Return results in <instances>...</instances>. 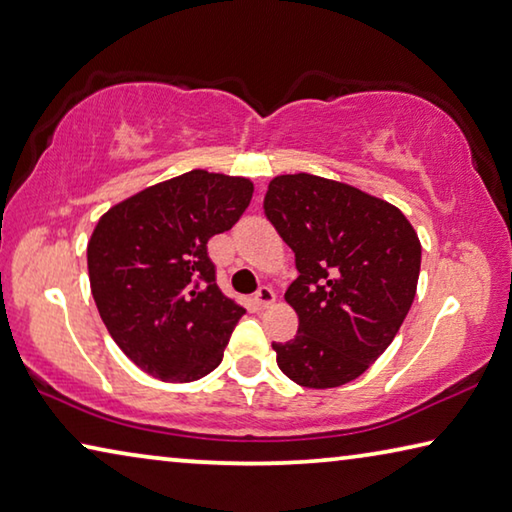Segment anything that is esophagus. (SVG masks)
<instances>
[{
    "label": "esophagus",
    "mask_w": 512,
    "mask_h": 512,
    "mask_svg": "<svg viewBox=\"0 0 512 512\" xmlns=\"http://www.w3.org/2000/svg\"><path fill=\"white\" fill-rule=\"evenodd\" d=\"M255 303L259 310H266V307H271L275 303V294L271 287H259L257 294H255Z\"/></svg>",
    "instance_id": "34e87169"
}]
</instances>
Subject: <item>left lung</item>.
Listing matches in <instances>:
<instances>
[{
	"mask_svg": "<svg viewBox=\"0 0 512 512\" xmlns=\"http://www.w3.org/2000/svg\"><path fill=\"white\" fill-rule=\"evenodd\" d=\"M264 214L298 269L285 294L298 332L273 342L280 371L312 389L351 383L394 342L415 300V227L399 207L310 173L273 177Z\"/></svg>",
	"mask_w": 512,
	"mask_h": 512,
	"instance_id": "left-lung-1",
	"label": "left lung"
}]
</instances>
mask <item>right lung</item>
Here are the masks:
<instances>
[{
	"instance_id": "right-lung-1",
	"label": "right lung",
	"mask_w": 512,
	"mask_h": 512,
	"mask_svg": "<svg viewBox=\"0 0 512 512\" xmlns=\"http://www.w3.org/2000/svg\"><path fill=\"white\" fill-rule=\"evenodd\" d=\"M246 177L189 170L113 205L88 241L104 326L136 367L164 383L212 373L246 310L216 285L207 241L246 212Z\"/></svg>"
}]
</instances>
